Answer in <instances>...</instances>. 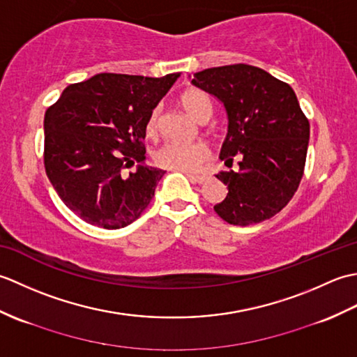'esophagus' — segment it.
<instances>
[{
	"instance_id": "esophagus-1",
	"label": "esophagus",
	"mask_w": 357,
	"mask_h": 357,
	"mask_svg": "<svg viewBox=\"0 0 357 357\" xmlns=\"http://www.w3.org/2000/svg\"><path fill=\"white\" fill-rule=\"evenodd\" d=\"M185 174H187V178L195 184H202V183H206V179H207L206 174H192V173H185Z\"/></svg>"
}]
</instances>
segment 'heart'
Instances as JSON below:
<instances>
[{
  "label": "heart",
  "mask_w": 357,
  "mask_h": 357,
  "mask_svg": "<svg viewBox=\"0 0 357 357\" xmlns=\"http://www.w3.org/2000/svg\"><path fill=\"white\" fill-rule=\"evenodd\" d=\"M181 105H183L188 115L195 118L196 121L208 118L211 113V105L207 95L196 89L187 90V92L181 95ZM158 113L159 107H155L150 112L147 119L149 135H153L156 132ZM208 156V147L202 142H165L164 146H161L155 151L153 159L159 167H162V169L184 173H196L201 169L202 164L207 161Z\"/></svg>",
  "instance_id": "b5f03b06"
}]
</instances>
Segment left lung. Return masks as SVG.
<instances>
[{"label":"left lung","instance_id":"8db88e82","mask_svg":"<svg viewBox=\"0 0 357 357\" xmlns=\"http://www.w3.org/2000/svg\"><path fill=\"white\" fill-rule=\"evenodd\" d=\"M192 84L224 104L229 132L219 158L238 172H219L229 188L215 211L225 222L250 225L279 213L304 174L310 124L294 90L259 67L233 64L193 75Z\"/></svg>","mask_w":357,"mask_h":357}]
</instances>
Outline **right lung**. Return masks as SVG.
<instances>
[{
	"label": "right lung",
	"instance_id": "right-lung-1",
	"mask_svg": "<svg viewBox=\"0 0 357 357\" xmlns=\"http://www.w3.org/2000/svg\"><path fill=\"white\" fill-rule=\"evenodd\" d=\"M178 78L98 73L66 87L45 112V173L82 221L116 230L147 208L165 173L144 162L147 119Z\"/></svg>",
	"mask_w": 357,
	"mask_h": 357
}]
</instances>
